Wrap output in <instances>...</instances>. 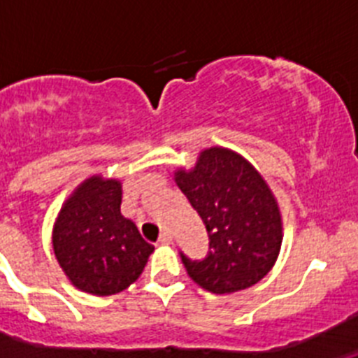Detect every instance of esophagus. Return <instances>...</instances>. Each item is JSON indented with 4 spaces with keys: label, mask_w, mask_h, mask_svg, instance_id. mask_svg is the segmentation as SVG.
Here are the masks:
<instances>
[{
    "label": "esophagus",
    "mask_w": 358,
    "mask_h": 358,
    "mask_svg": "<svg viewBox=\"0 0 358 358\" xmlns=\"http://www.w3.org/2000/svg\"><path fill=\"white\" fill-rule=\"evenodd\" d=\"M172 242V233L170 231H163L159 235V240H157V243H170Z\"/></svg>",
    "instance_id": "34e87169"
}]
</instances>
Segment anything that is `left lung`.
Instances as JSON below:
<instances>
[{"label": "left lung", "instance_id": "1", "mask_svg": "<svg viewBox=\"0 0 358 358\" xmlns=\"http://www.w3.org/2000/svg\"><path fill=\"white\" fill-rule=\"evenodd\" d=\"M173 179L210 236L206 258L189 260L181 252L188 276L213 294L258 283L276 264L283 240L280 208L258 170L229 148L211 147Z\"/></svg>", "mask_w": 358, "mask_h": 358}]
</instances>
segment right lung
<instances>
[{"instance_id": "1", "label": "right lung", "mask_w": 358, "mask_h": 358, "mask_svg": "<svg viewBox=\"0 0 358 358\" xmlns=\"http://www.w3.org/2000/svg\"><path fill=\"white\" fill-rule=\"evenodd\" d=\"M122 182L93 176L62 204L53 226V252L82 292L113 296L143 273L154 248L120 213Z\"/></svg>"}]
</instances>
